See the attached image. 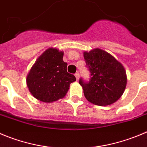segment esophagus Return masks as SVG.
<instances>
[{"instance_id":"34e87169","label":"esophagus","mask_w":147,"mask_h":147,"mask_svg":"<svg viewBox=\"0 0 147 147\" xmlns=\"http://www.w3.org/2000/svg\"><path fill=\"white\" fill-rule=\"evenodd\" d=\"M75 78H76V80H79V78H80V75H79V73H78V72H77V73H75Z\"/></svg>"}]
</instances>
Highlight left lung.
Listing matches in <instances>:
<instances>
[{
    "label": "left lung",
    "mask_w": 147,
    "mask_h": 147,
    "mask_svg": "<svg viewBox=\"0 0 147 147\" xmlns=\"http://www.w3.org/2000/svg\"><path fill=\"white\" fill-rule=\"evenodd\" d=\"M90 80L86 83L80 79L85 97L89 102L107 106L116 102L123 94L127 84V75L123 64L101 49L83 52Z\"/></svg>",
    "instance_id": "left-lung-1"
}]
</instances>
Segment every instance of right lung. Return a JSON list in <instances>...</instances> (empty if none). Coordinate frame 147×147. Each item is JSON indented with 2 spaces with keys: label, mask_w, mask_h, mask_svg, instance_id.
<instances>
[{
  "label": "right lung",
  "mask_w": 147,
  "mask_h": 147,
  "mask_svg": "<svg viewBox=\"0 0 147 147\" xmlns=\"http://www.w3.org/2000/svg\"><path fill=\"white\" fill-rule=\"evenodd\" d=\"M64 52L49 48L37 59L27 76V86L30 94L46 103L64 98L70 83L76 80L67 71V63L63 61Z\"/></svg>",
  "instance_id": "add662e5"
}]
</instances>
